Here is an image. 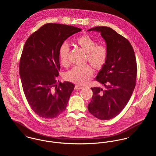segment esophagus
<instances>
[{
  "instance_id": "34e87169",
  "label": "esophagus",
  "mask_w": 156,
  "mask_h": 156,
  "mask_svg": "<svg viewBox=\"0 0 156 156\" xmlns=\"http://www.w3.org/2000/svg\"><path fill=\"white\" fill-rule=\"evenodd\" d=\"M82 88H83V87L78 85H76L75 87H74V89H82Z\"/></svg>"
}]
</instances>
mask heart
Returning <instances> with one entry per match:
<instances>
[{"label":"heart","instance_id":"1","mask_svg":"<svg viewBox=\"0 0 156 156\" xmlns=\"http://www.w3.org/2000/svg\"><path fill=\"white\" fill-rule=\"evenodd\" d=\"M77 44L87 52V60L96 69H101L106 64L109 52L103 45H97V42L89 35H82L76 40ZM70 46L67 41L63 42L59 48V58L61 64H68V55ZM93 74V70L89 65L76 66L65 74V79L71 82L83 85L88 82Z\"/></svg>","mask_w":156,"mask_h":156}]
</instances>
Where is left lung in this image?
Wrapping results in <instances>:
<instances>
[{"instance_id":"1","label":"left lung","mask_w":156,"mask_h":156,"mask_svg":"<svg viewBox=\"0 0 156 156\" xmlns=\"http://www.w3.org/2000/svg\"><path fill=\"white\" fill-rule=\"evenodd\" d=\"M90 30L100 32L106 41L109 56L95 78L105 88H91L93 95L88 109L95 117L108 120L120 113L133 94L137 76L136 60L128 40L111 27L97 26L88 30Z\"/></svg>"}]
</instances>
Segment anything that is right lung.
Returning a JSON list of instances; mask_svg holds the SVG:
<instances>
[{
	"instance_id": "obj_1",
	"label": "right lung",
	"mask_w": 156,
	"mask_h": 156,
	"mask_svg": "<svg viewBox=\"0 0 156 156\" xmlns=\"http://www.w3.org/2000/svg\"><path fill=\"white\" fill-rule=\"evenodd\" d=\"M81 30L73 26L47 23L24 44L19 63L23 89L30 107L41 118H55L66 109L74 85L57 84L59 48L69 37Z\"/></svg>"
}]
</instances>
